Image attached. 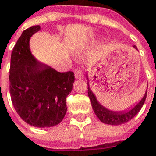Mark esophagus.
Masks as SVG:
<instances>
[{
    "instance_id": "obj_1",
    "label": "esophagus",
    "mask_w": 156,
    "mask_h": 156,
    "mask_svg": "<svg viewBox=\"0 0 156 156\" xmlns=\"http://www.w3.org/2000/svg\"><path fill=\"white\" fill-rule=\"evenodd\" d=\"M75 76L76 80H80L83 78V73L80 70H76L75 72Z\"/></svg>"
}]
</instances>
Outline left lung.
<instances>
[{"instance_id":"1","label":"left lung","mask_w":156,"mask_h":156,"mask_svg":"<svg viewBox=\"0 0 156 156\" xmlns=\"http://www.w3.org/2000/svg\"><path fill=\"white\" fill-rule=\"evenodd\" d=\"M133 48L136 49V51H138V49L136 45H134ZM86 78L87 80V86H88V96H89L90 102H91L93 111L102 123L111 125V126H120V125L126 123L138 114V112L140 111V109L145 103L146 94H147V88H146V90H145L144 96L142 97L141 100L133 105H130L129 108H126L122 111L110 110L108 108L105 107L104 105H102L98 101V100L96 98V95H95L94 92L92 91L91 88L90 86L88 73H86ZM147 87H148V86H147Z\"/></svg>"}]
</instances>
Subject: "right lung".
Listing matches in <instances>:
<instances>
[{"instance_id":"obj_1","label":"right lung","mask_w":156,"mask_h":156,"mask_svg":"<svg viewBox=\"0 0 156 156\" xmlns=\"http://www.w3.org/2000/svg\"><path fill=\"white\" fill-rule=\"evenodd\" d=\"M40 26L25 30L15 45L11 57L10 93L15 110L30 126H57L66 113V96L72 90V71L58 72L37 60L31 53L30 40Z\"/></svg>"}]
</instances>
